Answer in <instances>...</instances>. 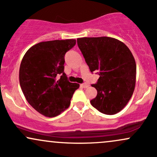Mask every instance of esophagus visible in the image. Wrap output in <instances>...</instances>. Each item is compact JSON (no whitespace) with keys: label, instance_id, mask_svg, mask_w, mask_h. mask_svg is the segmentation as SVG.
I'll return each mask as SVG.
<instances>
[{"label":"esophagus","instance_id":"34e87169","mask_svg":"<svg viewBox=\"0 0 157 157\" xmlns=\"http://www.w3.org/2000/svg\"><path fill=\"white\" fill-rule=\"evenodd\" d=\"M80 86L82 88H85V89H86V88H88L89 86V84H88V83H82V84H81L80 85Z\"/></svg>","mask_w":157,"mask_h":157}]
</instances>
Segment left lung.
I'll return each instance as SVG.
<instances>
[{
  "instance_id": "1",
  "label": "left lung",
  "mask_w": 157,
  "mask_h": 157,
  "mask_svg": "<svg viewBox=\"0 0 157 157\" xmlns=\"http://www.w3.org/2000/svg\"><path fill=\"white\" fill-rule=\"evenodd\" d=\"M77 45L90 71H98L97 91L91 100L100 112L112 115L120 112L130 100L136 84V66L125 44L109 37L77 38Z\"/></svg>"
}]
</instances>
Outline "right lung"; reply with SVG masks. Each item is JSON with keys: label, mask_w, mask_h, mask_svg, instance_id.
<instances>
[{"label": "right lung", "mask_w": 157, "mask_h": 157, "mask_svg": "<svg viewBox=\"0 0 157 157\" xmlns=\"http://www.w3.org/2000/svg\"><path fill=\"white\" fill-rule=\"evenodd\" d=\"M75 44V39L40 42L32 46L21 61L19 80L23 94L36 111L48 117L67 109L80 87L70 82L64 73V56Z\"/></svg>", "instance_id": "add662e5"}]
</instances>
